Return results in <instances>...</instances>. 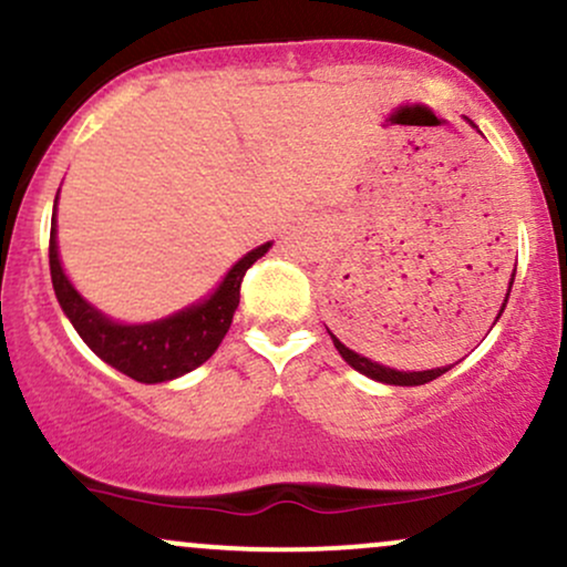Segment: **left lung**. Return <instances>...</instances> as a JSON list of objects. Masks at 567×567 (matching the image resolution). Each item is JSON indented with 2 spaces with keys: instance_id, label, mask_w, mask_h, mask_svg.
Instances as JSON below:
<instances>
[{
  "instance_id": "1",
  "label": "left lung",
  "mask_w": 567,
  "mask_h": 567,
  "mask_svg": "<svg viewBox=\"0 0 567 567\" xmlns=\"http://www.w3.org/2000/svg\"><path fill=\"white\" fill-rule=\"evenodd\" d=\"M513 279H515V275H513ZM513 279H509V288H513ZM507 296H509V290H507ZM504 303H507V298H504ZM502 311H504V306L499 309V317H502ZM499 317H496V319H499ZM330 338H332V343H336V349H338L340 357L349 361L353 370L361 372V374H367V378L378 380V383H388V385H425V383H431V380L441 378L443 372H449V367H439V370H425V372H399V370H391V367H383V364H378V361H372V359L361 357V353H357V351H351L349 346L340 343V340L332 336V332H330Z\"/></svg>"
}]
</instances>
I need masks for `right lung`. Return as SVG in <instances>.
Returning <instances> with one entry per match:
<instances>
[{"instance_id": "obj_1", "label": "right lung", "mask_w": 567, "mask_h": 567, "mask_svg": "<svg viewBox=\"0 0 567 567\" xmlns=\"http://www.w3.org/2000/svg\"><path fill=\"white\" fill-rule=\"evenodd\" d=\"M271 243L250 250L229 269L224 282L208 301L184 309L174 317L150 324H118L89 306L68 282L54 243V214L50 231V275L52 288L63 306L65 317L76 327L81 340L102 361L128 374L136 383H166L193 372L203 361L214 357L218 343L227 336L231 317L240 303V285L245 271L261 258Z\"/></svg>"}]
</instances>
